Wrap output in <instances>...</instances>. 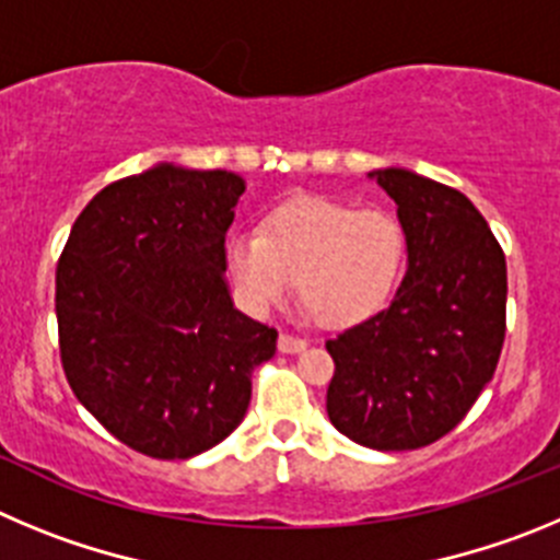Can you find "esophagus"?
<instances>
[{
  "instance_id": "34e87169",
  "label": "esophagus",
  "mask_w": 560,
  "mask_h": 560,
  "mask_svg": "<svg viewBox=\"0 0 560 560\" xmlns=\"http://www.w3.org/2000/svg\"><path fill=\"white\" fill-rule=\"evenodd\" d=\"M306 349V340L292 335H279V351L281 354H299V351Z\"/></svg>"
}]
</instances>
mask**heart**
Wrapping results in <instances>:
<instances>
[{"mask_svg":"<svg viewBox=\"0 0 560 560\" xmlns=\"http://www.w3.org/2000/svg\"><path fill=\"white\" fill-rule=\"evenodd\" d=\"M407 256L401 220L385 206L354 209L331 198H292L270 211L261 231H234L225 268L256 315L290 295L326 326H354L390 301Z\"/></svg>","mask_w":560,"mask_h":560,"instance_id":"1","label":"heart"}]
</instances>
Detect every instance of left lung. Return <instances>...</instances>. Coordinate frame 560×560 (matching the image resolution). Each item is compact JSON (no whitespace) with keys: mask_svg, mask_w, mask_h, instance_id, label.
Returning <instances> with one entry per match:
<instances>
[{"mask_svg":"<svg viewBox=\"0 0 560 560\" xmlns=\"http://www.w3.org/2000/svg\"><path fill=\"white\" fill-rule=\"evenodd\" d=\"M396 200L407 273L390 306L326 351L329 421L368 450L430 446L455 430L491 382L505 342L508 268L463 192L410 170L368 173Z\"/></svg>","mask_w":560,"mask_h":560,"instance_id":"8db88e82","label":"left lung"}]
</instances>
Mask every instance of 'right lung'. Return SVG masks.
Segmentation results:
<instances>
[{
  "instance_id": "obj_1",
  "label": "right lung",
  "mask_w": 560,
  "mask_h": 560,
  "mask_svg": "<svg viewBox=\"0 0 560 560\" xmlns=\"http://www.w3.org/2000/svg\"><path fill=\"white\" fill-rule=\"evenodd\" d=\"M245 180L155 164L74 220L55 273L60 362L80 405L130 450L186 460L243 424L279 331L234 310L225 234Z\"/></svg>"
}]
</instances>
